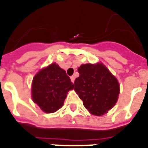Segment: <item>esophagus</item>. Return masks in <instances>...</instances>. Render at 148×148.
I'll return each instance as SVG.
<instances>
[{
    "label": "esophagus",
    "instance_id": "esophagus-1",
    "mask_svg": "<svg viewBox=\"0 0 148 148\" xmlns=\"http://www.w3.org/2000/svg\"><path fill=\"white\" fill-rule=\"evenodd\" d=\"M70 79H71V82H73V83H74V82H75V76H74V75H72V76L70 77Z\"/></svg>",
    "mask_w": 148,
    "mask_h": 148
}]
</instances>
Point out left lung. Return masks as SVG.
<instances>
[{"mask_svg":"<svg viewBox=\"0 0 148 148\" xmlns=\"http://www.w3.org/2000/svg\"><path fill=\"white\" fill-rule=\"evenodd\" d=\"M75 91L91 114L101 116L116 104L119 84L116 77L101 63L82 64L78 69Z\"/></svg>","mask_w":148,"mask_h":148,"instance_id":"1","label":"left lung"}]
</instances>
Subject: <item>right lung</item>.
<instances>
[{"label": "right lung", "instance_id": "obj_1", "mask_svg": "<svg viewBox=\"0 0 148 148\" xmlns=\"http://www.w3.org/2000/svg\"><path fill=\"white\" fill-rule=\"evenodd\" d=\"M73 88L74 84L65 70L53 63L33 78L32 100L45 113H55L64 105L68 91Z\"/></svg>", "mask_w": 148, "mask_h": 148}]
</instances>
